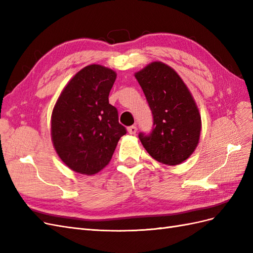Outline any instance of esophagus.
<instances>
[{
  "label": "esophagus",
  "instance_id": "esophagus-1",
  "mask_svg": "<svg viewBox=\"0 0 253 253\" xmlns=\"http://www.w3.org/2000/svg\"><path fill=\"white\" fill-rule=\"evenodd\" d=\"M127 132H128V134H131V135H135V134H136V132H137V127H136V126H129V127L127 128Z\"/></svg>",
  "mask_w": 253,
  "mask_h": 253
}]
</instances>
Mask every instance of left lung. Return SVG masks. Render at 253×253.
I'll list each match as a JSON object with an SVG mask.
<instances>
[{
    "label": "left lung",
    "instance_id": "1",
    "mask_svg": "<svg viewBox=\"0 0 253 253\" xmlns=\"http://www.w3.org/2000/svg\"><path fill=\"white\" fill-rule=\"evenodd\" d=\"M153 114L150 135L139 134L149 154L167 166L185 162L195 151L202 118L188 86L173 68L160 61L135 73Z\"/></svg>",
    "mask_w": 253,
    "mask_h": 253
}]
</instances>
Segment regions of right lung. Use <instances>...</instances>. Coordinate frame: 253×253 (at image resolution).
<instances>
[{
	"mask_svg": "<svg viewBox=\"0 0 253 253\" xmlns=\"http://www.w3.org/2000/svg\"><path fill=\"white\" fill-rule=\"evenodd\" d=\"M117 74L109 67H83L61 91L53 106L50 135L58 156L71 170L94 175L111 162L126 129L109 103Z\"/></svg>",
	"mask_w": 253,
	"mask_h": 253,
	"instance_id": "right-lung-1",
	"label": "right lung"
}]
</instances>
